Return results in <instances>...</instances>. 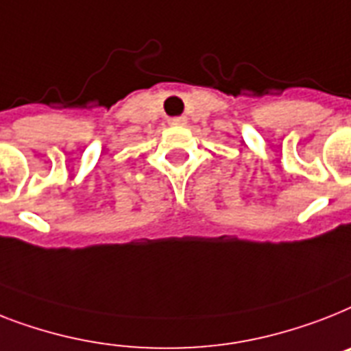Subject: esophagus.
<instances>
[{"label": "esophagus", "instance_id": "34e87169", "mask_svg": "<svg viewBox=\"0 0 351 351\" xmlns=\"http://www.w3.org/2000/svg\"><path fill=\"white\" fill-rule=\"evenodd\" d=\"M169 124L171 126H185L187 121H185V117H173V119H169Z\"/></svg>", "mask_w": 351, "mask_h": 351}]
</instances>
